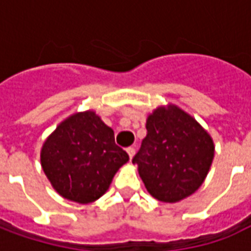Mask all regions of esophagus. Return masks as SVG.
<instances>
[{
  "label": "esophagus",
  "instance_id": "esophagus-1",
  "mask_svg": "<svg viewBox=\"0 0 251 251\" xmlns=\"http://www.w3.org/2000/svg\"><path fill=\"white\" fill-rule=\"evenodd\" d=\"M126 152H127V154H129V157H130V160L133 158V156H134V153H136V149L134 148L129 147L127 149H126Z\"/></svg>",
  "mask_w": 251,
  "mask_h": 251
}]
</instances>
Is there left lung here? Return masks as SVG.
Masks as SVG:
<instances>
[{
  "label": "left lung",
  "instance_id": "left-lung-1",
  "mask_svg": "<svg viewBox=\"0 0 251 251\" xmlns=\"http://www.w3.org/2000/svg\"><path fill=\"white\" fill-rule=\"evenodd\" d=\"M147 137L133 157L148 192L175 203L192 195L204 181L214 158V142L196 121L176 106L154 110Z\"/></svg>",
  "mask_w": 251,
  "mask_h": 251
}]
</instances>
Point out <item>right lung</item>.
<instances>
[{
  "label": "right lung",
  "mask_w": 251,
  "mask_h": 251,
  "mask_svg": "<svg viewBox=\"0 0 251 251\" xmlns=\"http://www.w3.org/2000/svg\"><path fill=\"white\" fill-rule=\"evenodd\" d=\"M129 154L115 144L114 131L94 111L67 118L47 138L41 165L63 198L80 204L99 199Z\"/></svg>",
  "instance_id": "obj_1"
}]
</instances>
